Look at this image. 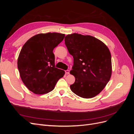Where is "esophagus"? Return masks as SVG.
Here are the masks:
<instances>
[{
  "label": "esophagus",
  "mask_w": 134,
  "mask_h": 134,
  "mask_svg": "<svg viewBox=\"0 0 134 134\" xmlns=\"http://www.w3.org/2000/svg\"><path fill=\"white\" fill-rule=\"evenodd\" d=\"M65 73H66L67 75L69 74V73H70V70H66V71H65Z\"/></svg>",
  "instance_id": "1"
}]
</instances>
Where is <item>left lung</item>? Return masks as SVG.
Segmentation results:
<instances>
[{
	"mask_svg": "<svg viewBox=\"0 0 134 134\" xmlns=\"http://www.w3.org/2000/svg\"><path fill=\"white\" fill-rule=\"evenodd\" d=\"M65 43L73 56L74 65L70 73L75 81L71 91L84 98L98 95L106 86L112 74L111 55L100 40L90 35H68Z\"/></svg>",
	"mask_w": 134,
	"mask_h": 134,
	"instance_id": "left-lung-1",
	"label": "left lung"
}]
</instances>
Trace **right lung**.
<instances>
[{"instance_id":"add662e5","label":"right lung","mask_w":134,"mask_h":134,"mask_svg":"<svg viewBox=\"0 0 134 134\" xmlns=\"http://www.w3.org/2000/svg\"><path fill=\"white\" fill-rule=\"evenodd\" d=\"M65 34L48 32L30 38L23 46L17 60L20 77L26 87L36 94L54 90L65 74L55 67L54 48L62 42Z\"/></svg>"}]
</instances>
